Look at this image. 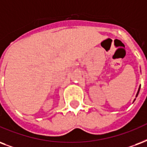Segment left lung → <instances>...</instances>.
Masks as SVG:
<instances>
[{"label": "left lung", "instance_id": "left-lung-1", "mask_svg": "<svg viewBox=\"0 0 147 147\" xmlns=\"http://www.w3.org/2000/svg\"><path fill=\"white\" fill-rule=\"evenodd\" d=\"M140 87H139L138 92H137V93H136V97H137V96H138V94H139V92H140Z\"/></svg>", "mask_w": 147, "mask_h": 147}]
</instances>
